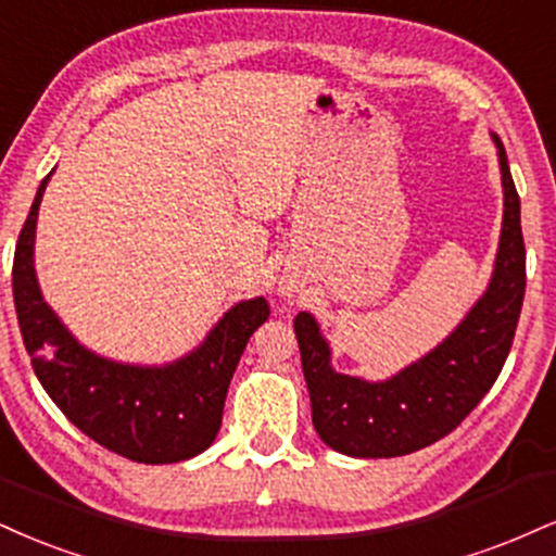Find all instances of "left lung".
Here are the masks:
<instances>
[{
	"label": "left lung",
	"instance_id": "left-lung-1",
	"mask_svg": "<svg viewBox=\"0 0 556 556\" xmlns=\"http://www.w3.org/2000/svg\"><path fill=\"white\" fill-rule=\"evenodd\" d=\"M492 139L505 197L497 258L486 292L443 344L393 378L370 383L333 370L329 342L316 318L298 313L295 337L313 427L326 445L344 456L393 458L438 443L469 417L503 370L523 307L526 245L505 147L497 134Z\"/></svg>",
	"mask_w": 556,
	"mask_h": 556
}]
</instances>
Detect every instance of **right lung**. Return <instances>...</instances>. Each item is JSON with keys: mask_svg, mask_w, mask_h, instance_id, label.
Masks as SVG:
<instances>
[{"mask_svg": "<svg viewBox=\"0 0 556 556\" xmlns=\"http://www.w3.org/2000/svg\"><path fill=\"white\" fill-rule=\"evenodd\" d=\"M51 173L38 186L12 264L17 324L33 370L64 417L118 456L137 464L199 456L217 438L227 386L251 333L269 318V305L264 298L232 305L197 350L168 365H124L90 352L46 305L36 279L33 243Z\"/></svg>", "mask_w": 556, "mask_h": 556, "instance_id": "obj_1", "label": "right lung"}]
</instances>
